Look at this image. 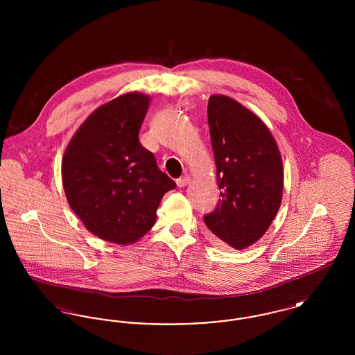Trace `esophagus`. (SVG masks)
I'll list each match as a JSON object with an SVG mask.
<instances>
[{"label":"esophagus","instance_id":"esophagus-1","mask_svg":"<svg viewBox=\"0 0 355 355\" xmlns=\"http://www.w3.org/2000/svg\"><path fill=\"white\" fill-rule=\"evenodd\" d=\"M189 182H190V178H189L187 175H184V177H181V178L177 180V185L180 186V187H185Z\"/></svg>","mask_w":355,"mask_h":355}]
</instances>
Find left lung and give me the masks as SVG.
I'll return each instance as SVG.
<instances>
[{
  "instance_id": "left-lung-1",
  "label": "left lung",
  "mask_w": 355,
  "mask_h": 355,
  "mask_svg": "<svg viewBox=\"0 0 355 355\" xmlns=\"http://www.w3.org/2000/svg\"><path fill=\"white\" fill-rule=\"evenodd\" d=\"M207 121L222 200L203 220L220 243L242 250L266 233L279 210L282 157L263 121L227 96L209 98Z\"/></svg>"
}]
</instances>
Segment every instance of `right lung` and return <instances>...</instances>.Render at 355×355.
Wrapping results in <instances>:
<instances>
[{
    "instance_id": "1",
    "label": "right lung",
    "mask_w": 355,
    "mask_h": 355,
    "mask_svg": "<svg viewBox=\"0 0 355 355\" xmlns=\"http://www.w3.org/2000/svg\"><path fill=\"white\" fill-rule=\"evenodd\" d=\"M149 103L139 92L103 103L74 133L62 158L70 207L92 234L117 245L145 236L164 194L175 187L138 139Z\"/></svg>"
}]
</instances>
